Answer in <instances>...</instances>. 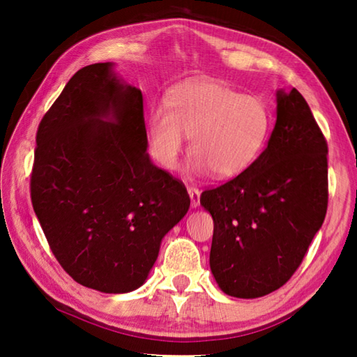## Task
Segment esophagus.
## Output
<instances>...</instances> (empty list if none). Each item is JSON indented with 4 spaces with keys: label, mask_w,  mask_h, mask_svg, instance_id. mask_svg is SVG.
I'll list each match as a JSON object with an SVG mask.
<instances>
[{
    "label": "esophagus",
    "mask_w": 357,
    "mask_h": 357,
    "mask_svg": "<svg viewBox=\"0 0 357 357\" xmlns=\"http://www.w3.org/2000/svg\"><path fill=\"white\" fill-rule=\"evenodd\" d=\"M187 192H189L192 208H198V206H200V190H198V187H195V185L187 187Z\"/></svg>",
    "instance_id": "obj_1"
}]
</instances>
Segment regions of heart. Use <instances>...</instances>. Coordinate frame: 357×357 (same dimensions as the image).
Instances as JSON below:
<instances>
[{
  "label": "heart",
  "instance_id": "1",
  "mask_svg": "<svg viewBox=\"0 0 357 357\" xmlns=\"http://www.w3.org/2000/svg\"><path fill=\"white\" fill-rule=\"evenodd\" d=\"M151 157L164 170H174L190 138L192 174L213 172L228 179L258 159L271 130V112L255 96H244L223 83L193 80L174 86L165 105L148 116Z\"/></svg>",
  "mask_w": 357,
  "mask_h": 357
}]
</instances>
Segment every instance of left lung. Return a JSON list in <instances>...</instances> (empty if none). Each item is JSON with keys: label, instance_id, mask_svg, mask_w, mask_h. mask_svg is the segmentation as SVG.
Masks as SVG:
<instances>
[{"label": "left lung", "instance_id": "1", "mask_svg": "<svg viewBox=\"0 0 357 357\" xmlns=\"http://www.w3.org/2000/svg\"><path fill=\"white\" fill-rule=\"evenodd\" d=\"M275 102V126L258 159L200 197L214 220L211 273L233 298L285 285L328 209V143L310 107L296 88L277 89Z\"/></svg>", "mask_w": 357, "mask_h": 357}]
</instances>
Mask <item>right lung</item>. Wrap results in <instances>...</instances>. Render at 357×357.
Segmentation results:
<instances>
[{
	"label": "right lung",
	"instance_id": "1",
	"mask_svg": "<svg viewBox=\"0 0 357 357\" xmlns=\"http://www.w3.org/2000/svg\"><path fill=\"white\" fill-rule=\"evenodd\" d=\"M36 143L31 202L63 269L102 293L140 288L190 206L183 183L146 153L140 89L113 63L86 66L42 118Z\"/></svg>",
	"mask_w": 357,
	"mask_h": 357
}]
</instances>
